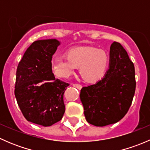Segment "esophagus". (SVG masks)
<instances>
[{
  "instance_id": "34e87169",
  "label": "esophagus",
  "mask_w": 150,
  "mask_h": 150,
  "mask_svg": "<svg viewBox=\"0 0 150 150\" xmlns=\"http://www.w3.org/2000/svg\"><path fill=\"white\" fill-rule=\"evenodd\" d=\"M72 86H73L74 87L77 88H78V89H81V88H82V86H81V85H80V84L73 83V84H72Z\"/></svg>"
}]
</instances>
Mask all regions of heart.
Segmentation results:
<instances>
[{"label": "heart", "instance_id": "b5f03b06", "mask_svg": "<svg viewBox=\"0 0 150 150\" xmlns=\"http://www.w3.org/2000/svg\"><path fill=\"white\" fill-rule=\"evenodd\" d=\"M110 59L108 53L95 47H76L68 50L67 57L55 56L51 61L56 76L68 78L79 67L80 75L88 83H96L105 76Z\"/></svg>", "mask_w": 150, "mask_h": 150}]
</instances>
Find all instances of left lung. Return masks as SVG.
Listing matches in <instances>:
<instances>
[{
  "label": "left lung",
  "instance_id": "8db88e82",
  "mask_svg": "<svg viewBox=\"0 0 150 150\" xmlns=\"http://www.w3.org/2000/svg\"><path fill=\"white\" fill-rule=\"evenodd\" d=\"M110 59L105 76L81 90L85 117L95 126H105L121 120L128 112L135 93L134 63L120 43H112Z\"/></svg>",
  "mask_w": 150,
  "mask_h": 150
}]
</instances>
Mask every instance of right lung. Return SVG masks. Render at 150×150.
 Returning <instances> with one entry per match:
<instances>
[{"label":"right lung","instance_id":"add662e5","mask_svg":"<svg viewBox=\"0 0 150 150\" xmlns=\"http://www.w3.org/2000/svg\"><path fill=\"white\" fill-rule=\"evenodd\" d=\"M60 42L57 39L33 42L16 69L14 94L24 117L43 126H51L65 112L64 93L69 84L56 79L51 61Z\"/></svg>","mask_w":150,"mask_h":150}]
</instances>
